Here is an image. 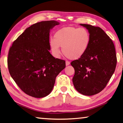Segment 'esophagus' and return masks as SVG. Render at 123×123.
<instances>
[{"mask_svg":"<svg viewBox=\"0 0 123 123\" xmlns=\"http://www.w3.org/2000/svg\"><path fill=\"white\" fill-rule=\"evenodd\" d=\"M66 66H69V65L70 64V62L69 61H66Z\"/></svg>","mask_w":123,"mask_h":123,"instance_id":"1","label":"esophagus"}]
</instances>
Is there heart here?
<instances>
[{
    "label": "heart",
    "instance_id": "obj_1",
    "mask_svg": "<svg viewBox=\"0 0 123 123\" xmlns=\"http://www.w3.org/2000/svg\"><path fill=\"white\" fill-rule=\"evenodd\" d=\"M90 41V34L86 29L68 26L55 33L54 39L51 38L49 40V46L55 57L60 56L61 46L62 52L67 58L77 60L85 54Z\"/></svg>",
    "mask_w": 123,
    "mask_h": 123
}]
</instances>
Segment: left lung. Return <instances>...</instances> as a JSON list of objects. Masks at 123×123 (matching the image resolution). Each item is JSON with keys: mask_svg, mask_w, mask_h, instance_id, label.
Instances as JSON below:
<instances>
[{"mask_svg": "<svg viewBox=\"0 0 123 123\" xmlns=\"http://www.w3.org/2000/svg\"><path fill=\"white\" fill-rule=\"evenodd\" d=\"M80 25L88 30L91 41L85 54L71 62L74 69L73 82L79 93L91 96L102 91L114 73L116 50L112 40L101 28Z\"/></svg>", "mask_w": 123, "mask_h": 123, "instance_id": "left-lung-1", "label": "left lung"}]
</instances>
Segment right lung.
Segmentation results:
<instances>
[{
	"instance_id": "right-lung-1",
	"label": "right lung",
	"mask_w": 123,
	"mask_h": 123,
	"mask_svg": "<svg viewBox=\"0 0 123 123\" xmlns=\"http://www.w3.org/2000/svg\"><path fill=\"white\" fill-rule=\"evenodd\" d=\"M59 22L42 21L26 28L9 50L7 64L12 78L21 90L31 97H46L55 78L66 67L64 60L49 53L50 30Z\"/></svg>"
}]
</instances>
